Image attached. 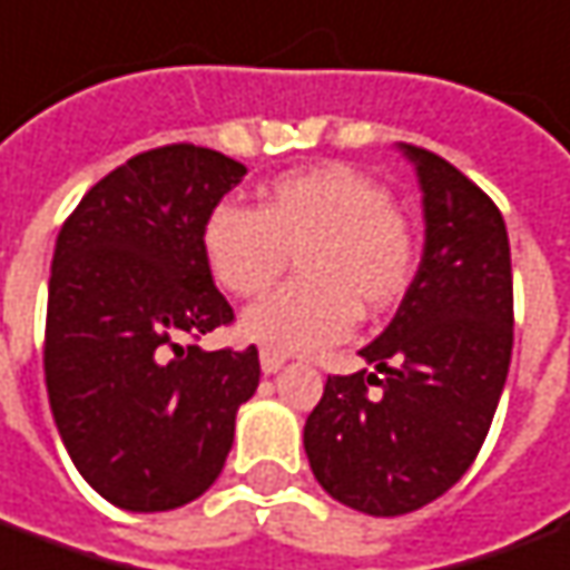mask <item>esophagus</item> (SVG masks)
<instances>
[{
	"instance_id": "34e87169",
	"label": "esophagus",
	"mask_w": 570,
	"mask_h": 570,
	"mask_svg": "<svg viewBox=\"0 0 570 570\" xmlns=\"http://www.w3.org/2000/svg\"><path fill=\"white\" fill-rule=\"evenodd\" d=\"M258 361H262V370H265V373H277V370L286 364V354H277V352H268V348H262Z\"/></svg>"
}]
</instances>
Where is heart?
Listing matches in <instances>:
<instances>
[{
    "instance_id": "heart-1",
    "label": "heart",
    "mask_w": 570,
    "mask_h": 570,
    "mask_svg": "<svg viewBox=\"0 0 570 570\" xmlns=\"http://www.w3.org/2000/svg\"><path fill=\"white\" fill-rule=\"evenodd\" d=\"M298 281L244 314L246 340L312 354L352 333L357 312H392L413 281V237L389 190L352 166L326 163L274 178L256 213L218 203L203 222V258L222 289L268 293L289 258Z\"/></svg>"
}]
</instances>
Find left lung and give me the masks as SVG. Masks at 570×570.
<instances>
[{"mask_svg":"<svg viewBox=\"0 0 570 570\" xmlns=\"http://www.w3.org/2000/svg\"><path fill=\"white\" fill-rule=\"evenodd\" d=\"M401 150L423 188V262L392 324L361 348L373 370L326 376L305 423L314 479L367 515L413 512L463 479L512 357L507 222L456 166Z\"/></svg>","mask_w":570,"mask_h":570,"instance_id":"obj_1","label":"left lung"}]
</instances>
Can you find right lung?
Returning <instances> with one entry per match:
<instances>
[{
  "instance_id": "right-lung-1",
  "label": "right lung",
  "mask_w": 570,
  "mask_h": 570,
  "mask_svg": "<svg viewBox=\"0 0 570 570\" xmlns=\"http://www.w3.org/2000/svg\"><path fill=\"white\" fill-rule=\"evenodd\" d=\"M244 175V163L209 147H154L105 175L58 234L49 404L79 475L119 509L197 500L256 392V345H197L234 321L203 258V222Z\"/></svg>"
}]
</instances>
